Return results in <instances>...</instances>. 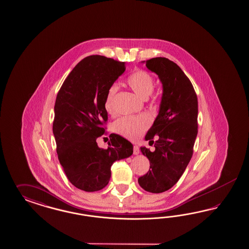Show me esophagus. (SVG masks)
I'll return each mask as SVG.
<instances>
[{"label": "esophagus", "mask_w": 249, "mask_h": 249, "mask_svg": "<svg viewBox=\"0 0 249 249\" xmlns=\"http://www.w3.org/2000/svg\"><path fill=\"white\" fill-rule=\"evenodd\" d=\"M140 153V148L137 146V145H135L134 147H133V154L134 155H138Z\"/></svg>", "instance_id": "esophagus-1"}]
</instances>
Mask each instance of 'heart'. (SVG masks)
I'll return each mask as SVG.
<instances>
[{
    "label": "heart",
    "mask_w": 249,
    "mask_h": 249,
    "mask_svg": "<svg viewBox=\"0 0 249 249\" xmlns=\"http://www.w3.org/2000/svg\"><path fill=\"white\" fill-rule=\"evenodd\" d=\"M127 83L132 90L142 98H148L154 89V79L152 75L145 70H136L128 75ZM118 86L111 85L107 91L105 99V108L107 112L113 113V100L117 92ZM150 125V120L146 116H130L122 117L114 123V130L129 140H137L142 135L144 131Z\"/></svg>",
    "instance_id": "b5f03b06"
}]
</instances>
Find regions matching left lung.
Masks as SVG:
<instances>
[{
    "label": "left lung",
    "mask_w": 249,
    "mask_h": 249,
    "mask_svg": "<svg viewBox=\"0 0 249 249\" xmlns=\"http://www.w3.org/2000/svg\"><path fill=\"white\" fill-rule=\"evenodd\" d=\"M142 63L158 75L162 96L158 116L145 136L155 150L141 147L151 170L138 182L145 191L160 194L179 181L193 156L198 132V101L188 77L173 61L155 57ZM154 135L158 136L156 142Z\"/></svg>",
    "instance_id": "obj_1"
}]
</instances>
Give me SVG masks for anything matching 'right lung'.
<instances>
[{
	"label": "right lung",
	"mask_w": 249,
	"mask_h": 249,
	"mask_svg": "<svg viewBox=\"0 0 249 249\" xmlns=\"http://www.w3.org/2000/svg\"><path fill=\"white\" fill-rule=\"evenodd\" d=\"M125 69V62L88 56L70 72L55 99L53 133L58 160L69 181L85 192L104 188L113 162L133 153V145L118 134L109 135L107 149L97 143L105 134L107 91Z\"/></svg>",
	"instance_id": "obj_1"
}]
</instances>
